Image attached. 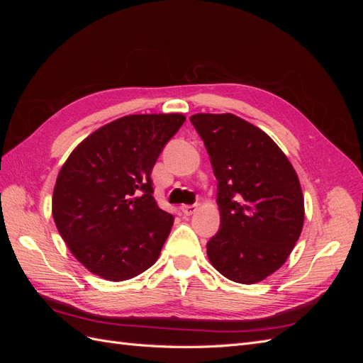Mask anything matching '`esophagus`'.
I'll return each instance as SVG.
<instances>
[{"mask_svg":"<svg viewBox=\"0 0 363 363\" xmlns=\"http://www.w3.org/2000/svg\"><path fill=\"white\" fill-rule=\"evenodd\" d=\"M182 212L186 215V216H189V215H192V213H195L196 212V206L195 204H191V206H182Z\"/></svg>","mask_w":363,"mask_h":363,"instance_id":"esophagus-1","label":"esophagus"}]
</instances>
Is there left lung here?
<instances>
[{
	"label": "left lung",
	"mask_w": 363,
	"mask_h": 363,
	"mask_svg": "<svg viewBox=\"0 0 363 363\" xmlns=\"http://www.w3.org/2000/svg\"><path fill=\"white\" fill-rule=\"evenodd\" d=\"M218 180L221 228L207 257L228 280L255 284L286 262L304 224V196L292 163L265 131L233 113H196Z\"/></svg>",
	"instance_id": "obj_1"
}]
</instances>
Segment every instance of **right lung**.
Segmentation results:
<instances>
[{
	"label": "right lung",
	"mask_w": 363,
	"mask_h": 363,
	"mask_svg": "<svg viewBox=\"0 0 363 363\" xmlns=\"http://www.w3.org/2000/svg\"><path fill=\"white\" fill-rule=\"evenodd\" d=\"M182 113L127 115L77 145L57 175L52 218L74 257L95 276L124 281L160 256L174 216L152 196V167Z\"/></svg>",
	"instance_id": "obj_1"
}]
</instances>
